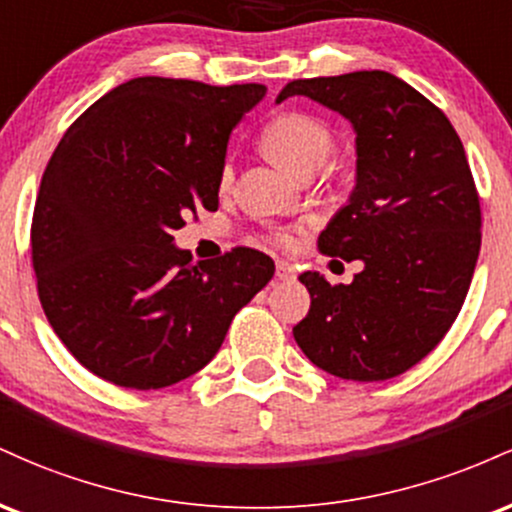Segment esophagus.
Returning <instances> with one entry per match:
<instances>
[{
    "mask_svg": "<svg viewBox=\"0 0 512 512\" xmlns=\"http://www.w3.org/2000/svg\"><path fill=\"white\" fill-rule=\"evenodd\" d=\"M276 276H279L281 281L293 279V267L289 262H276Z\"/></svg>",
    "mask_w": 512,
    "mask_h": 512,
    "instance_id": "34e87169",
    "label": "esophagus"
}]
</instances>
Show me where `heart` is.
Segmentation results:
<instances>
[{"instance_id": "b5f03b06", "label": "heart", "mask_w": 512, "mask_h": 512, "mask_svg": "<svg viewBox=\"0 0 512 512\" xmlns=\"http://www.w3.org/2000/svg\"><path fill=\"white\" fill-rule=\"evenodd\" d=\"M262 149L279 166L291 170L298 178H310L330 161L337 146V132L330 122L305 110H286L279 113L264 127ZM236 182V161L231 156L221 163L219 190L228 192ZM269 240L281 248H291L296 243V233L289 228H276L269 233Z\"/></svg>"}]
</instances>
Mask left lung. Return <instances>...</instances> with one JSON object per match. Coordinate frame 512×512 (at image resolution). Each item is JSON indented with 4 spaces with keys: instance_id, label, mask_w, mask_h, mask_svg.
Returning a JSON list of instances; mask_svg holds the SVG:
<instances>
[{
    "instance_id": "obj_1",
    "label": "left lung",
    "mask_w": 512,
    "mask_h": 512,
    "mask_svg": "<svg viewBox=\"0 0 512 512\" xmlns=\"http://www.w3.org/2000/svg\"><path fill=\"white\" fill-rule=\"evenodd\" d=\"M356 129L351 202L317 238L327 257L363 260L349 286L303 272L308 315L293 337L317 368L356 383L402 375L460 313L481 248L479 192L455 127L397 76L351 72L291 81Z\"/></svg>"
}]
</instances>
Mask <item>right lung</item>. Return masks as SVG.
Listing matches in <instances>:
<instances>
[{"label":"right lung","instance_id":"obj_1","mask_svg":"<svg viewBox=\"0 0 512 512\" xmlns=\"http://www.w3.org/2000/svg\"><path fill=\"white\" fill-rule=\"evenodd\" d=\"M264 96L139 76L67 129L40 180L31 257L45 317L93 375L129 390L190 378L274 276L260 250L192 264L173 245L187 214L219 209L228 137Z\"/></svg>","mask_w":512,"mask_h":512}]
</instances>
